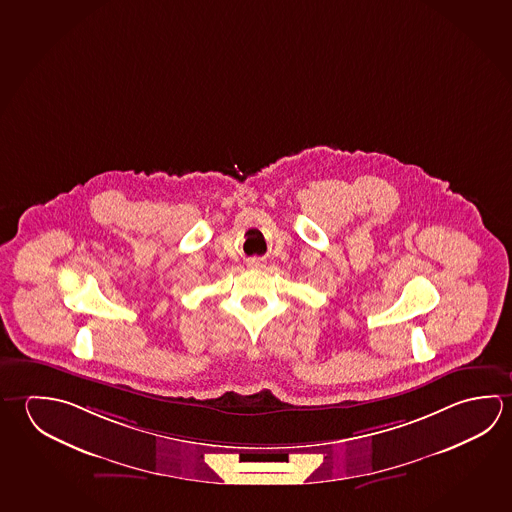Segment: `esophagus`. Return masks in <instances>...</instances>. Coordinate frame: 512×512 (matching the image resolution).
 Wrapping results in <instances>:
<instances>
[{
  "mask_svg": "<svg viewBox=\"0 0 512 512\" xmlns=\"http://www.w3.org/2000/svg\"><path fill=\"white\" fill-rule=\"evenodd\" d=\"M248 266H252V268H260V266H262V259H259V257H253V259L248 260Z\"/></svg>",
  "mask_w": 512,
  "mask_h": 512,
  "instance_id": "esophagus-1",
  "label": "esophagus"
}]
</instances>
